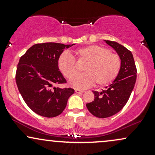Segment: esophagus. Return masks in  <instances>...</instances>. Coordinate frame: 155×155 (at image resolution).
Wrapping results in <instances>:
<instances>
[{
    "mask_svg": "<svg viewBox=\"0 0 155 155\" xmlns=\"http://www.w3.org/2000/svg\"><path fill=\"white\" fill-rule=\"evenodd\" d=\"M75 92L76 93H82L84 92L83 90H75Z\"/></svg>",
    "mask_w": 155,
    "mask_h": 155,
    "instance_id": "34e87169",
    "label": "esophagus"
}]
</instances>
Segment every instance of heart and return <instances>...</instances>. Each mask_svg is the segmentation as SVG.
<instances>
[{
  "label": "heart",
  "mask_w": 155,
  "mask_h": 155,
  "mask_svg": "<svg viewBox=\"0 0 155 155\" xmlns=\"http://www.w3.org/2000/svg\"><path fill=\"white\" fill-rule=\"evenodd\" d=\"M77 59L87 62L82 74H76L74 59L68 53H63L58 60L60 71L66 78H71L69 84L76 89H85L94 83L104 87L111 83L118 75L121 68V59L116 54L111 53L106 48L98 45H89L80 48L74 52Z\"/></svg>",
  "instance_id": "heart-1"
}]
</instances>
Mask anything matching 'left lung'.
Segmentation results:
<instances>
[{
	"instance_id": "8db88e82",
	"label": "left lung",
	"mask_w": 155,
	"mask_h": 155,
	"mask_svg": "<svg viewBox=\"0 0 155 155\" xmlns=\"http://www.w3.org/2000/svg\"><path fill=\"white\" fill-rule=\"evenodd\" d=\"M117 51L121 59V68L116 79L102 92L92 91L95 99L87 104L92 115L106 118L118 113L127 104L136 81L137 70L132 52L119 43L104 40Z\"/></svg>"
}]
</instances>
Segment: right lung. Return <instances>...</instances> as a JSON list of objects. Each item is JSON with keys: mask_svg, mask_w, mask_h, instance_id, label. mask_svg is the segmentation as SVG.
Wrapping results in <instances>:
<instances>
[{"mask_svg": "<svg viewBox=\"0 0 155 155\" xmlns=\"http://www.w3.org/2000/svg\"><path fill=\"white\" fill-rule=\"evenodd\" d=\"M73 45L36 44L19 59L16 73L17 87L28 107L37 114L49 118L58 116L74 93V89L54 87L66 82L58 68V60L65 48Z\"/></svg>", "mask_w": 155, "mask_h": 155, "instance_id": "add662e5", "label": "right lung"}]
</instances>
